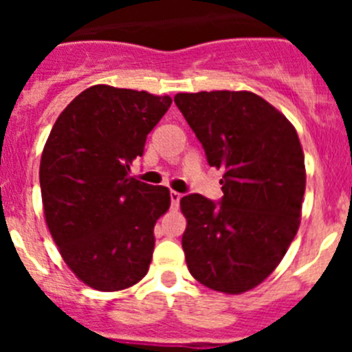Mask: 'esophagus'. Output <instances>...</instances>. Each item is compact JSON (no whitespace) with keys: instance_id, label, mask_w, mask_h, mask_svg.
<instances>
[{"instance_id":"34e87169","label":"esophagus","mask_w":352,"mask_h":352,"mask_svg":"<svg viewBox=\"0 0 352 352\" xmlns=\"http://www.w3.org/2000/svg\"><path fill=\"white\" fill-rule=\"evenodd\" d=\"M169 195H170V206L178 208L179 206V199H182V194H179V192L170 190Z\"/></svg>"}]
</instances>
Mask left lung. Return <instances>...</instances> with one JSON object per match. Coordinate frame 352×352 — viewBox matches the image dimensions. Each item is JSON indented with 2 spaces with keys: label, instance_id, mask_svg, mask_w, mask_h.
<instances>
[{
  "label": "left lung",
  "instance_id": "obj_1",
  "mask_svg": "<svg viewBox=\"0 0 352 352\" xmlns=\"http://www.w3.org/2000/svg\"><path fill=\"white\" fill-rule=\"evenodd\" d=\"M174 102L223 169L220 203L182 197L188 272L213 291L241 294L272 275L300 227L305 157L287 118L250 91L178 93Z\"/></svg>",
  "mask_w": 352,
  "mask_h": 352
}]
</instances>
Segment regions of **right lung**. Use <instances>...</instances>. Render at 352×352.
I'll use <instances>...</instances> for the list:
<instances>
[{"instance_id": "obj_1", "label": "right lung", "mask_w": 352, "mask_h": 352, "mask_svg": "<svg viewBox=\"0 0 352 352\" xmlns=\"http://www.w3.org/2000/svg\"><path fill=\"white\" fill-rule=\"evenodd\" d=\"M170 96L96 84L67 105L40 160L45 222L68 268L96 291H121L148 273L166 186L129 176Z\"/></svg>"}]
</instances>
